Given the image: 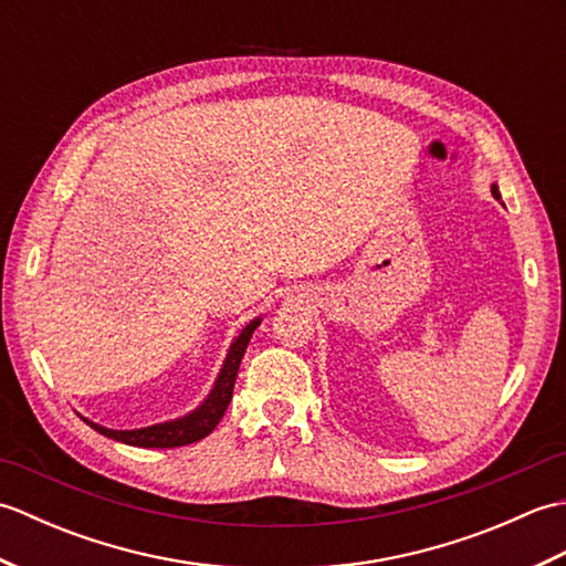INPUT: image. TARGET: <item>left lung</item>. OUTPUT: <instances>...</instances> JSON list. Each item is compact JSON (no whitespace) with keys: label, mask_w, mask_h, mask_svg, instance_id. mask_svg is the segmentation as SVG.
<instances>
[{"label":"left lung","mask_w":566,"mask_h":566,"mask_svg":"<svg viewBox=\"0 0 566 566\" xmlns=\"http://www.w3.org/2000/svg\"><path fill=\"white\" fill-rule=\"evenodd\" d=\"M491 195H494L496 199H501V195H499V187H496V185H491Z\"/></svg>","instance_id":"obj_1"}]
</instances>
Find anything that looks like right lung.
I'll list each match as a JSON object with an SVG mask.
<instances>
[{
  "label": "right lung",
  "instance_id": "obj_1",
  "mask_svg": "<svg viewBox=\"0 0 566 566\" xmlns=\"http://www.w3.org/2000/svg\"><path fill=\"white\" fill-rule=\"evenodd\" d=\"M260 321L262 318H252L248 326L240 331L238 338L231 343V350H228L223 359V367L213 381V389L209 391L207 399H203V403L197 406L191 413L175 420H165V423H158V426L136 428V430H112L99 423H92L87 418H84V423L102 432L106 438L124 444H134V448H182V444H191L201 438H207L209 432L219 426L228 403H231L240 359H243L245 347L252 338V333H255V328L260 326Z\"/></svg>",
  "mask_w": 566,
  "mask_h": 566
}]
</instances>
